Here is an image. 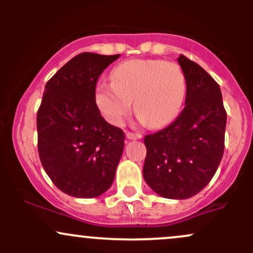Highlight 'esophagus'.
Masks as SVG:
<instances>
[{"label": "esophagus", "mask_w": 253, "mask_h": 253, "mask_svg": "<svg viewBox=\"0 0 253 253\" xmlns=\"http://www.w3.org/2000/svg\"><path fill=\"white\" fill-rule=\"evenodd\" d=\"M126 137L128 139H139L142 138V134L133 133V132H126Z\"/></svg>", "instance_id": "obj_1"}]
</instances>
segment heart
Returning <instances> with one entry per match:
<instances>
[{
  "instance_id": "b5f03b06",
  "label": "heart",
  "mask_w": 253,
  "mask_h": 253,
  "mask_svg": "<svg viewBox=\"0 0 253 253\" xmlns=\"http://www.w3.org/2000/svg\"><path fill=\"white\" fill-rule=\"evenodd\" d=\"M112 83L101 82L95 100L103 116L115 126L134 110L152 127L170 124L182 109L186 76L175 62L165 60H129L112 71Z\"/></svg>"
}]
</instances>
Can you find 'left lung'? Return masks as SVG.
I'll list each match as a JSON object with an SVG mask.
<instances>
[{"mask_svg":"<svg viewBox=\"0 0 253 253\" xmlns=\"http://www.w3.org/2000/svg\"><path fill=\"white\" fill-rule=\"evenodd\" d=\"M177 61L187 83L185 108L172 124L144 137L143 176L162 197L185 200L201 192L220 164L226 111L219 84L186 56Z\"/></svg>","mask_w":253,"mask_h":253,"instance_id":"1","label":"left lung"}]
</instances>
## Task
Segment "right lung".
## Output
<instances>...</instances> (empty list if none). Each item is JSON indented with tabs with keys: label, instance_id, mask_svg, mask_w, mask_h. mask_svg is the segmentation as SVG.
I'll return each instance as SVG.
<instances>
[{
	"label": "right lung",
	"instance_id": "obj_1",
	"mask_svg": "<svg viewBox=\"0 0 253 253\" xmlns=\"http://www.w3.org/2000/svg\"><path fill=\"white\" fill-rule=\"evenodd\" d=\"M119 56L79 53L45 85L37 115L40 162L53 185L73 197L108 191L124 152V131L95 103L99 76Z\"/></svg>",
	"mask_w": 253,
	"mask_h": 253
}]
</instances>
